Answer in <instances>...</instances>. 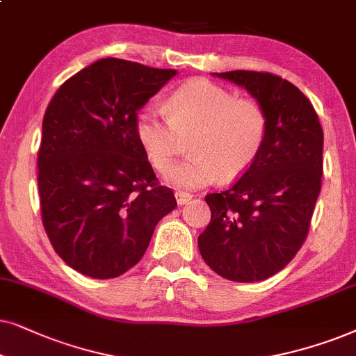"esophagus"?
I'll return each mask as SVG.
<instances>
[{"label":"esophagus","mask_w":356,"mask_h":356,"mask_svg":"<svg viewBox=\"0 0 356 356\" xmlns=\"http://www.w3.org/2000/svg\"><path fill=\"white\" fill-rule=\"evenodd\" d=\"M174 195H175V200H177L179 205H186L187 202L192 200V193H188V192L177 191V192L174 193Z\"/></svg>","instance_id":"1"}]
</instances>
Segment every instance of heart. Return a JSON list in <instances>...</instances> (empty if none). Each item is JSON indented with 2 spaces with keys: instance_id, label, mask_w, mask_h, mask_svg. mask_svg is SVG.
Masks as SVG:
<instances>
[{
  "instance_id": "obj_1",
  "label": "heart",
  "mask_w": 356,
  "mask_h": 356,
  "mask_svg": "<svg viewBox=\"0 0 356 356\" xmlns=\"http://www.w3.org/2000/svg\"><path fill=\"white\" fill-rule=\"evenodd\" d=\"M168 115L145 108L136 118V135L154 169H168L189 138L193 154L170 167L168 181L198 188L215 181H233L248 170L267 138L268 118L262 104L236 97L207 79H191L170 94Z\"/></svg>"
}]
</instances>
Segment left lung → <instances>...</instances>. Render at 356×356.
<instances>
[{"label": "left lung", "mask_w": 356, "mask_h": 356, "mask_svg": "<svg viewBox=\"0 0 356 356\" xmlns=\"http://www.w3.org/2000/svg\"><path fill=\"white\" fill-rule=\"evenodd\" d=\"M216 76L244 86L262 104L268 130L243 177L205 197L211 221L198 236V249L226 280L260 282L285 268L309 233L324 135L309 99L280 76L244 70Z\"/></svg>", "instance_id": "1"}]
</instances>
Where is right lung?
I'll use <instances>...</instances> for the list:
<instances>
[{"label": "right lung", "mask_w": 356, "mask_h": 356, "mask_svg": "<svg viewBox=\"0 0 356 356\" xmlns=\"http://www.w3.org/2000/svg\"><path fill=\"white\" fill-rule=\"evenodd\" d=\"M174 76L102 58L51 97L37 158L42 222L76 272L107 280L135 267L158 221L177 207L136 135L138 111Z\"/></svg>", "instance_id": "obj_1"}]
</instances>
